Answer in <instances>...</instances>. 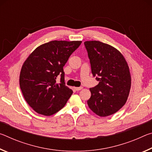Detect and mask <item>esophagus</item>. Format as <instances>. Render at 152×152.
Here are the masks:
<instances>
[{
    "label": "esophagus",
    "mask_w": 152,
    "mask_h": 152,
    "mask_svg": "<svg viewBox=\"0 0 152 152\" xmlns=\"http://www.w3.org/2000/svg\"><path fill=\"white\" fill-rule=\"evenodd\" d=\"M74 88H75L76 91H80V90H82L83 88H82V87H75Z\"/></svg>",
    "instance_id": "obj_1"
}]
</instances>
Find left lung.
Instances as JSON below:
<instances>
[{
  "label": "left lung",
  "instance_id": "left-lung-1",
  "mask_svg": "<svg viewBox=\"0 0 152 152\" xmlns=\"http://www.w3.org/2000/svg\"><path fill=\"white\" fill-rule=\"evenodd\" d=\"M84 45L92 75L99 81L90 88L91 96L87 103L99 116H109L127 100L132 84L129 66L122 53L111 45L99 41H87Z\"/></svg>",
  "mask_w": 152,
  "mask_h": 152
}]
</instances>
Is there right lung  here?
I'll return each mask as SVG.
<instances>
[{
  "instance_id": "add662e5",
  "label": "right lung",
  "mask_w": 152,
  "mask_h": 152,
  "mask_svg": "<svg viewBox=\"0 0 152 152\" xmlns=\"http://www.w3.org/2000/svg\"><path fill=\"white\" fill-rule=\"evenodd\" d=\"M81 41H51L37 47L23 64L19 84L28 104L50 116L65 106L73 91L65 85L63 67ZM61 76L60 83L56 79Z\"/></svg>"
}]
</instances>
